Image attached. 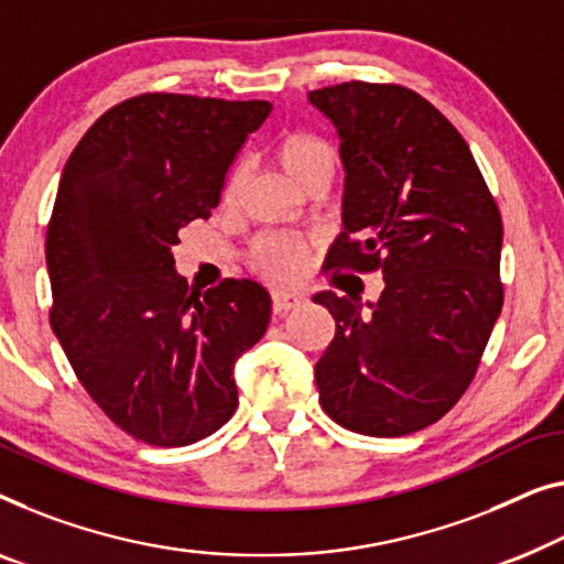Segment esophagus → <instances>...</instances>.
Segmentation results:
<instances>
[{
	"mask_svg": "<svg viewBox=\"0 0 564 564\" xmlns=\"http://www.w3.org/2000/svg\"><path fill=\"white\" fill-rule=\"evenodd\" d=\"M302 305H305V295H300V292H284V290L272 292L274 315H284V313H290V310H297Z\"/></svg>",
	"mask_w": 564,
	"mask_h": 564,
	"instance_id": "obj_1",
	"label": "esophagus"
}]
</instances>
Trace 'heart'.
Returning <instances> with one entry per match:
<instances>
[{"label": "heart", "instance_id": "heart-1", "mask_svg": "<svg viewBox=\"0 0 564 564\" xmlns=\"http://www.w3.org/2000/svg\"><path fill=\"white\" fill-rule=\"evenodd\" d=\"M276 162L292 181L305 185L317 175H333L336 150L325 137L297 129L284 134L276 144ZM241 183V170H234L226 181V200H231ZM313 254V239L302 234H264L251 247V264L276 282H292L305 274Z\"/></svg>", "mask_w": 564, "mask_h": 564}]
</instances>
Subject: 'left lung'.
Segmentation results:
<instances>
[{
  "label": "left lung",
  "instance_id": "1",
  "mask_svg": "<svg viewBox=\"0 0 564 564\" xmlns=\"http://www.w3.org/2000/svg\"><path fill=\"white\" fill-rule=\"evenodd\" d=\"M310 101L338 127L346 167L325 269L383 274L369 313L313 297L336 321L315 364L321 404L361 435H412L465 394L501 315L499 206L458 129L412 88L346 80Z\"/></svg>",
  "mask_w": 564,
  "mask_h": 564
}]
</instances>
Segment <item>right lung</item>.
Instances as JSON below:
<instances>
[{"mask_svg": "<svg viewBox=\"0 0 564 564\" xmlns=\"http://www.w3.org/2000/svg\"><path fill=\"white\" fill-rule=\"evenodd\" d=\"M269 101L140 94L111 106L65 162L45 236L51 328L88 397L147 445L214 435L239 404L234 361L264 336L262 284L187 292L181 228L208 218Z\"/></svg>", "mask_w": 564, "mask_h": 564, "instance_id": "right-lung-1", "label": "right lung"}]
</instances>
